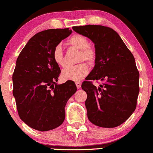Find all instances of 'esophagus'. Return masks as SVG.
Returning <instances> with one entry per match:
<instances>
[{
    "instance_id": "34e87169",
    "label": "esophagus",
    "mask_w": 153,
    "mask_h": 153,
    "mask_svg": "<svg viewBox=\"0 0 153 153\" xmlns=\"http://www.w3.org/2000/svg\"><path fill=\"white\" fill-rule=\"evenodd\" d=\"M75 84H76V86L78 88H80L81 87V83L80 81H76L75 82Z\"/></svg>"
}]
</instances>
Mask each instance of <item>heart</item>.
Returning <instances> with one entry per match:
<instances>
[{
    "instance_id": "obj_1",
    "label": "heart",
    "mask_w": 153,
    "mask_h": 153,
    "mask_svg": "<svg viewBox=\"0 0 153 153\" xmlns=\"http://www.w3.org/2000/svg\"><path fill=\"white\" fill-rule=\"evenodd\" d=\"M67 45L73 48L80 50L79 62L86 61L90 65L94 63L96 60V51L94 47L89 46V42L87 38L81 35H75L72 36L67 41ZM53 61L59 66L65 67V61L64 58L62 48L60 45H58L54 48L53 51ZM88 65L85 63H80L75 66L68 67L62 72V77L65 80L78 81L83 79L88 73Z\"/></svg>"
}]
</instances>
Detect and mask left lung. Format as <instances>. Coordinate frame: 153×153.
Here are the masks:
<instances>
[{
	"label": "left lung",
	"instance_id": "obj_1",
	"mask_svg": "<svg viewBox=\"0 0 153 153\" xmlns=\"http://www.w3.org/2000/svg\"><path fill=\"white\" fill-rule=\"evenodd\" d=\"M94 43L95 65L81 87L87 94L85 105L92 123L103 128L121 125L135 110L139 73L135 59L120 36L102 25L73 27ZM91 80H101L95 87Z\"/></svg>",
	"mask_w": 153,
	"mask_h": 153
}]
</instances>
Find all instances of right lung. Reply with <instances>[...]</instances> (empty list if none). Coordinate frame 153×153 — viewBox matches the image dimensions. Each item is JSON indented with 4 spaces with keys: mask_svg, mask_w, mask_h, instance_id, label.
Wrapping results in <instances>:
<instances>
[{
    "mask_svg": "<svg viewBox=\"0 0 153 153\" xmlns=\"http://www.w3.org/2000/svg\"><path fill=\"white\" fill-rule=\"evenodd\" d=\"M71 33L68 28L38 33L16 59L12 80L18 114L28 126L40 131L62 124L65 105L77 91L73 80L57 84L61 70L52 56L55 47Z\"/></svg>",
    "mask_w": 153,
    "mask_h": 153,
    "instance_id": "right-lung-1",
    "label": "right lung"
}]
</instances>
